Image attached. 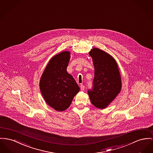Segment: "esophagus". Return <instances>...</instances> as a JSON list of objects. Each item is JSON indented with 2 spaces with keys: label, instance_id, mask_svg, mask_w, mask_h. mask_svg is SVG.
<instances>
[{
  "label": "esophagus",
  "instance_id": "obj_1",
  "mask_svg": "<svg viewBox=\"0 0 153 153\" xmlns=\"http://www.w3.org/2000/svg\"><path fill=\"white\" fill-rule=\"evenodd\" d=\"M80 88H81V91H84V89H85V86L83 85H81V86H80Z\"/></svg>",
  "mask_w": 153,
  "mask_h": 153
}]
</instances>
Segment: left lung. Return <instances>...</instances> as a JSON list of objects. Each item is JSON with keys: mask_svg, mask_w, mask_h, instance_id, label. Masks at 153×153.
<instances>
[{"mask_svg": "<svg viewBox=\"0 0 153 153\" xmlns=\"http://www.w3.org/2000/svg\"><path fill=\"white\" fill-rule=\"evenodd\" d=\"M89 55L93 59L94 77L88 93L92 104L102 109L120 92L121 76L117 63L111 56L97 48H93Z\"/></svg>", "mask_w": 153, "mask_h": 153, "instance_id": "8db88e82", "label": "left lung"}]
</instances>
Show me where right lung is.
<instances>
[{"instance_id":"add662e5","label":"right lung","mask_w":153,"mask_h":153,"mask_svg":"<svg viewBox=\"0 0 153 153\" xmlns=\"http://www.w3.org/2000/svg\"><path fill=\"white\" fill-rule=\"evenodd\" d=\"M70 59L69 51H63L54 56L40 80V89L45 101L59 111L69 107L74 96L80 90L74 78L67 71Z\"/></svg>"}]
</instances>
